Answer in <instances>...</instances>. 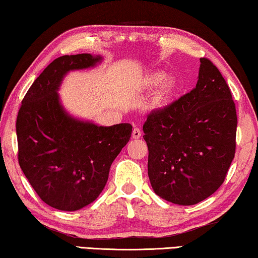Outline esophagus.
Wrapping results in <instances>:
<instances>
[{
	"mask_svg": "<svg viewBox=\"0 0 258 258\" xmlns=\"http://www.w3.org/2000/svg\"><path fill=\"white\" fill-rule=\"evenodd\" d=\"M142 137V130L139 128H135L133 130V139H138Z\"/></svg>",
	"mask_w": 258,
	"mask_h": 258,
	"instance_id": "1",
	"label": "esophagus"
}]
</instances>
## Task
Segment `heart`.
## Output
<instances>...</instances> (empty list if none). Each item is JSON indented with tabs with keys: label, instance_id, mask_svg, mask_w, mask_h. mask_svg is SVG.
<instances>
[{
	"label": "heart",
	"instance_id": "heart-1",
	"mask_svg": "<svg viewBox=\"0 0 258 258\" xmlns=\"http://www.w3.org/2000/svg\"><path fill=\"white\" fill-rule=\"evenodd\" d=\"M144 87L146 88H159V92L156 95V102L163 103L168 99L171 95H172L174 90V85L172 80H166V75L164 72L156 71L152 72L148 76H146L145 80H144Z\"/></svg>",
	"mask_w": 258,
	"mask_h": 258
}]
</instances>
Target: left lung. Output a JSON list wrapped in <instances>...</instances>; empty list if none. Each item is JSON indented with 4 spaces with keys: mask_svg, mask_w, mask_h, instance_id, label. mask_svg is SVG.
<instances>
[{
    "mask_svg": "<svg viewBox=\"0 0 258 258\" xmlns=\"http://www.w3.org/2000/svg\"><path fill=\"white\" fill-rule=\"evenodd\" d=\"M196 87L147 116L153 190L178 205H195L214 194L236 153L237 112L228 84L209 58H200Z\"/></svg>",
    "mask_w": 258,
    "mask_h": 258,
    "instance_id": "1",
    "label": "left lung"
}]
</instances>
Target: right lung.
I'll return each instance as SVG.
<instances>
[{"label":"right lung","mask_w":258,"mask_h":258,"mask_svg":"<svg viewBox=\"0 0 258 258\" xmlns=\"http://www.w3.org/2000/svg\"><path fill=\"white\" fill-rule=\"evenodd\" d=\"M101 61L88 53L55 58L31 85L18 112L20 168L40 200L60 211L80 210L96 200L112 162L132 136L130 123L97 125L62 106L57 90L64 76Z\"/></svg>","instance_id":"right-lung-1"}]
</instances>
